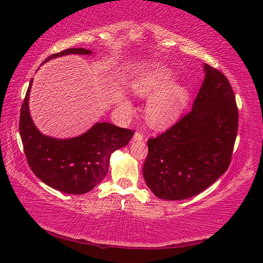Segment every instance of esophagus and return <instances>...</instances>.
I'll list each match as a JSON object with an SVG mask.
<instances>
[{"label": "esophagus", "instance_id": "obj_1", "mask_svg": "<svg viewBox=\"0 0 263 263\" xmlns=\"http://www.w3.org/2000/svg\"><path fill=\"white\" fill-rule=\"evenodd\" d=\"M133 140L135 141H139V140H143V133L141 131H137L135 133V136H133Z\"/></svg>", "mask_w": 263, "mask_h": 263}]
</instances>
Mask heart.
<instances>
[{
  "instance_id": "obj_1",
  "label": "heart",
  "mask_w": 263,
  "mask_h": 263,
  "mask_svg": "<svg viewBox=\"0 0 263 263\" xmlns=\"http://www.w3.org/2000/svg\"><path fill=\"white\" fill-rule=\"evenodd\" d=\"M174 80L172 72L161 65H152L138 74L131 82V88L138 97L152 98L147 108L149 124L165 128L172 125L181 115L187 100L186 89L171 86ZM122 106L131 109L127 100H122Z\"/></svg>"
}]
</instances>
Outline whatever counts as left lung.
<instances>
[{"label":"left lung","mask_w":263,"mask_h":263,"mask_svg":"<svg viewBox=\"0 0 263 263\" xmlns=\"http://www.w3.org/2000/svg\"><path fill=\"white\" fill-rule=\"evenodd\" d=\"M192 109L148 140L143 177L156 197L184 200L204 191L227 171L238 128L235 95L225 74L204 63Z\"/></svg>","instance_id":"obj_1"}]
</instances>
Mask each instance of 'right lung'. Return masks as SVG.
<instances>
[{"instance_id": "right-lung-1", "label": "right lung", "mask_w": 263, "mask_h": 263, "mask_svg": "<svg viewBox=\"0 0 263 263\" xmlns=\"http://www.w3.org/2000/svg\"><path fill=\"white\" fill-rule=\"evenodd\" d=\"M68 54H91L86 48H68L52 54L48 60ZM28 87L20 109L19 132L27 163L39 180L58 191L83 194L104 180L108 172L109 156L126 146L135 131L110 123H96L82 136L54 139L44 136L32 123L28 107L31 88Z\"/></svg>"}]
</instances>
